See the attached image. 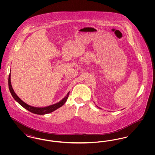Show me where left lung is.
I'll use <instances>...</instances> for the list:
<instances>
[{
  "label": "left lung",
  "mask_w": 155,
  "mask_h": 155,
  "mask_svg": "<svg viewBox=\"0 0 155 155\" xmlns=\"http://www.w3.org/2000/svg\"><path fill=\"white\" fill-rule=\"evenodd\" d=\"M97 107H98V108H99V109H101V107H98V106H97Z\"/></svg>",
  "instance_id": "1"
}]
</instances>
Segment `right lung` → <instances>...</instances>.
Segmentation results:
<instances>
[{
	"label": "right lung",
	"instance_id": "1",
	"mask_svg": "<svg viewBox=\"0 0 155 155\" xmlns=\"http://www.w3.org/2000/svg\"><path fill=\"white\" fill-rule=\"evenodd\" d=\"M10 77H11V74L10 73L9 76H8V88H9L10 92L12 96L13 97V98L15 99V101L19 103L24 108L27 109V110L30 111V112L36 114L44 115V114L50 113L51 112H53V111L57 110L58 109H59V107H61L64 103H66V102L68 99V95H69L70 92H68L66 96L64 98H63L60 101H59V102L53 104L52 105H50V106H48L42 107H38L32 106H30L29 104L25 103L24 102H23L22 100L16 95L13 89L12 88Z\"/></svg>",
	"mask_w": 155,
	"mask_h": 155
}]
</instances>
